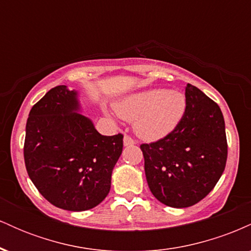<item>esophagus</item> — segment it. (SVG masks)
Segmentation results:
<instances>
[{"mask_svg": "<svg viewBox=\"0 0 251 251\" xmlns=\"http://www.w3.org/2000/svg\"><path fill=\"white\" fill-rule=\"evenodd\" d=\"M134 144H135V140L132 139L129 135L125 134V137H124V145H125V146H132V145H134Z\"/></svg>", "mask_w": 251, "mask_h": 251, "instance_id": "obj_1", "label": "esophagus"}]
</instances>
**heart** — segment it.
Wrapping results in <instances>:
<instances>
[{"instance_id":"b5f03b06","label":"heart","mask_w":251,"mask_h":251,"mask_svg":"<svg viewBox=\"0 0 251 251\" xmlns=\"http://www.w3.org/2000/svg\"><path fill=\"white\" fill-rule=\"evenodd\" d=\"M185 98L179 92L149 89L118 102L119 116L134 122L135 133L145 140H158L177 127L185 112Z\"/></svg>"}]
</instances>
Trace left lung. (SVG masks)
I'll return each instance as SVG.
<instances>
[{
    "instance_id": "obj_1",
    "label": "left lung",
    "mask_w": 251,
    "mask_h": 251,
    "mask_svg": "<svg viewBox=\"0 0 251 251\" xmlns=\"http://www.w3.org/2000/svg\"><path fill=\"white\" fill-rule=\"evenodd\" d=\"M186 107L171 133L142 144L152 195L171 208H188L215 188L226 169L227 144L220 106L188 83Z\"/></svg>"
}]
</instances>
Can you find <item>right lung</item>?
Wrapping results in <instances>:
<instances>
[{
	"label": "right lung",
	"mask_w": 251,
	"mask_h": 251,
	"mask_svg": "<svg viewBox=\"0 0 251 251\" xmlns=\"http://www.w3.org/2000/svg\"><path fill=\"white\" fill-rule=\"evenodd\" d=\"M79 111L77 92L56 86L31 107L25 125L28 176L50 203L70 211L105 200L123 152L122 133L100 134Z\"/></svg>",
	"instance_id": "right-lung-1"
}]
</instances>
